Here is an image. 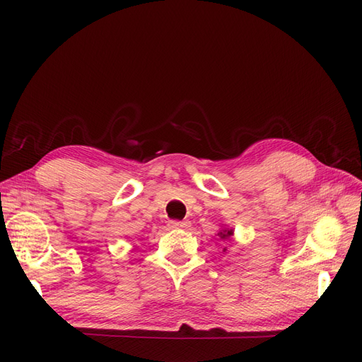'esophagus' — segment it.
Returning <instances> with one entry per match:
<instances>
[{"label": "esophagus", "instance_id": "1", "mask_svg": "<svg viewBox=\"0 0 362 362\" xmlns=\"http://www.w3.org/2000/svg\"><path fill=\"white\" fill-rule=\"evenodd\" d=\"M169 226L170 228H175V229H182V228H187L189 226V222H181V221H170L169 222Z\"/></svg>", "mask_w": 362, "mask_h": 362}]
</instances>
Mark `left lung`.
<instances>
[{
	"label": "left lung",
	"instance_id": "left-lung-1",
	"mask_svg": "<svg viewBox=\"0 0 362 362\" xmlns=\"http://www.w3.org/2000/svg\"><path fill=\"white\" fill-rule=\"evenodd\" d=\"M218 235H221V238H229V237H231L233 235V229H231V231H226V229H225V231L223 233H218Z\"/></svg>",
	"mask_w": 362,
	"mask_h": 362
}]
</instances>
